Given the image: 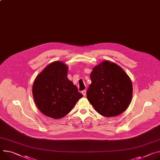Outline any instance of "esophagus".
Listing matches in <instances>:
<instances>
[{
    "mask_svg": "<svg viewBox=\"0 0 160 160\" xmlns=\"http://www.w3.org/2000/svg\"><path fill=\"white\" fill-rule=\"evenodd\" d=\"M82 94L83 95V96H86V91H85V90L82 91Z\"/></svg>",
    "mask_w": 160,
    "mask_h": 160,
    "instance_id": "esophagus-1",
    "label": "esophagus"
}]
</instances>
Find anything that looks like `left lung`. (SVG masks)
I'll return each instance as SVG.
<instances>
[{
	"mask_svg": "<svg viewBox=\"0 0 160 160\" xmlns=\"http://www.w3.org/2000/svg\"><path fill=\"white\" fill-rule=\"evenodd\" d=\"M87 97L95 110L107 118L122 113L132 98V83L123 69L104 61L93 68Z\"/></svg>",
	"mask_w": 160,
	"mask_h": 160,
	"instance_id": "8db88e82",
	"label": "left lung"
}]
</instances>
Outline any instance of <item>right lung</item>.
Masks as SVG:
<instances>
[{"label":"right lung","instance_id":"right-lung-1","mask_svg":"<svg viewBox=\"0 0 160 160\" xmlns=\"http://www.w3.org/2000/svg\"><path fill=\"white\" fill-rule=\"evenodd\" d=\"M68 67L62 62L50 64L34 80L32 94L38 109L45 115L60 119L73 108L83 94L67 77Z\"/></svg>","mask_w":160,"mask_h":160}]
</instances>
